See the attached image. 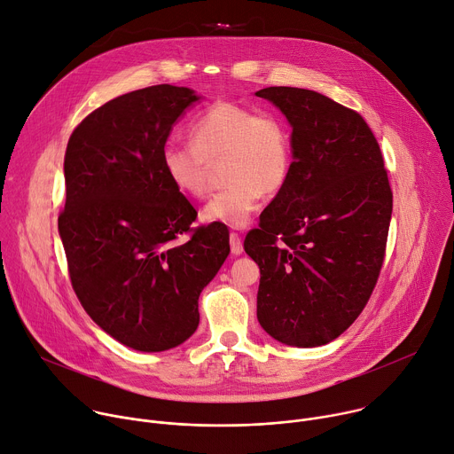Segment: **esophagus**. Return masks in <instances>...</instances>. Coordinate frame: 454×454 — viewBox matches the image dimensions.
I'll return each mask as SVG.
<instances>
[{"label":"esophagus","mask_w":454,"mask_h":454,"mask_svg":"<svg viewBox=\"0 0 454 454\" xmlns=\"http://www.w3.org/2000/svg\"><path fill=\"white\" fill-rule=\"evenodd\" d=\"M230 247H231V253L233 254H240L244 251V246H242V240H240V235L239 233H230Z\"/></svg>","instance_id":"obj_1"}]
</instances>
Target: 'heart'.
I'll list each match as a JSON object with an SVG mask.
<instances>
[{
  "mask_svg": "<svg viewBox=\"0 0 454 454\" xmlns=\"http://www.w3.org/2000/svg\"><path fill=\"white\" fill-rule=\"evenodd\" d=\"M192 144H165L161 168L186 198H203L210 165L223 163L228 183L201 210L205 223L242 228L262 192H278L293 165L291 133L284 118L233 102H215L190 125Z\"/></svg>",
  "mask_w": 454,
  "mask_h": 454,
  "instance_id": "heart-1",
  "label": "heart"
}]
</instances>
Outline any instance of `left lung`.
<instances>
[{
    "mask_svg": "<svg viewBox=\"0 0 454 454\" xmlns=\"http://www.w3.org/2000/svg\"><path fill=\"white\" fill-rule=\"evenodd\" d=\"M293 127L286 184L246 235L261 268L256 317L291 347H319L341 336L377 284L394 193L379 144L364 118L301 88L254 93Z\"/></svg>",
    "mask_w": 454,
    "mask_h": 454,
    "instance_id": "1",
    "label": "left lung"
}]
</instances>
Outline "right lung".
<instances>
[{
  "instance_id": "add662e5",
  "label": "right lung",
  "mask_w": 454,
  "mask_h": 454,
  "mask_svg": "<svg viewBox=\"0 0 454 454\" xmlns=\"http://www.w3.org/2000/svg\"><path fill=\"white\" fill-rule=\"evenodd\" d=\"M198 100L170 84L116 97L75 127L64 156L59 235L74 291L104 333L140 352L196 333L200 294L230 253L226 226L192 228L196 208L161 168L172 125Z\"/></svg>"
}]
</instances>
